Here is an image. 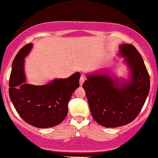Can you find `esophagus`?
Returning <instances> with one entry per match:
<instances>
[{"mask_svg":"<svg viewBox=\"0 0 158 158\" xmlns=\"http://www.w3.org/2000/svg\"><path fill=\"white\" fill-rule=\"evenodd\" d=\"M85 80V77L83 75H81L80 77V79H79V83H80V85H82L83 83H84Z\"/></svg>","mask_w":158,"mask_h":158,"instance_id":"1","label":"esophagus"}]
</instances>
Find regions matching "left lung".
Listing matches in <instances>:
<instances>
[{
    "instance_id": "left-lung-1",
    "label": "left lung",
    "mask_w": 158,
    "mask_h": 158,
    "mask_svg": "<svg viewBox=\"0 0 158 158\" xmlns=\"http://www.w3.org/2000/svg\"><path fill=\"white\" fill-rule=\"evenodd\" d=\"M120 52L131 72L128 83L117 84L106 75H89L85 90L92 117L107 128L125 126L139 114L149 92L150 77L139 52L131 44H124Z\"/></svg>"
}]
</instances>
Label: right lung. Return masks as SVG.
Listing matches in <instances>:
<instances>
[{
    "label": "right lung",
    "mask_w": 158,
    "mask_h": 158,
    "mask_svg": "<svg viewBox=\"0 0 158 158\" xmlns=\"http://www.w3.org/2000/svg\"><path fill=\"white\" fill-rule=\"evenodd\" d=\"M32 47V44L23 46L14 59L9 81L10 97L25 122L37 128L53 127L66 117L69 100L79 86L80 73H76L67 79H55L44 85L27 84L23 64Z\"/></svg>",
    "instance_id": "add662e5"
}]
</instances>
